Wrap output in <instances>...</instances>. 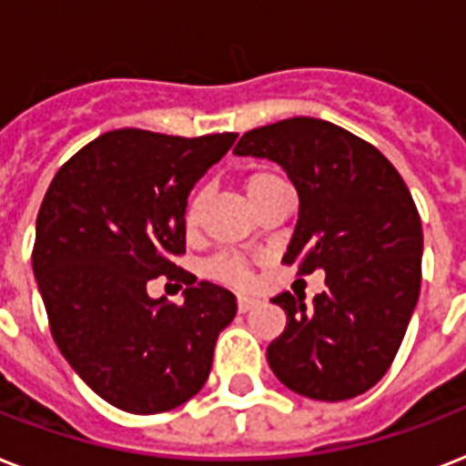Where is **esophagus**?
Listing matches in <instances>:
<instances>
[{
  "label": "esophagus",
  "instance_id": "1",
  "mask_svg": "<svg viewBox=\"0 0 466 466\" xmlns=\"http://www.w3.org/2000/svg\"><path fill=\"white\" fill-rule=\"evenodd\" d=\"M256 305H258V299L256 298H248V295H239V298H237V307H239V311L254 309Z\"/></svg>",
  "mask_w": 466,
  "mask_h": 466
}]
</instances>
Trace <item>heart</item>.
<instances>
[{
  "instance_id": "obj_1",
  "label": "heart",
  "mask_w": 466,
  "mask_h": 466,
  "mask_svg": "<svg viewBox=\"0 0 466 466\" xmlns=\"http://www.w3.org/2000/svg\"><path fill=\"white\" fill-rule=\"evenodd\" d=\"M278 186H283V181L278 178L276 174H270V171H254L251 176H247V181H244V190H247V196L251 203H258L266 193H270ZM205 200H208V193L200 190L196 196L190 198L188 208H186V229H196L200 225V219H203V210H205ZM210 273L219 280H225V283L232 285H248L251 283V270L244 261H241L239 256L225 254L215 258L210 266Z\"/></svg>"
}]
</instances>
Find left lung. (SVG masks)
Instances as JSON below:
<instances>
[{
	"instance_id": "1",
	"label": "left lung",
	"mask_w": 466,
	"mask_h": 466,
	"mask_svg": "<svg viewBox=\"0 0 466 466\" xmlns=\"http://www.w3.org/2000/svg\"><path fill=\"white\" fill-rule=\"evenodd\" d=\"M237 157L276 161L299 198L283 263L326 273V290L270 299L288 324L270 370L302 397L346 401L390 370L420 292L423 229L404 178L370 142L319 118H288L241 135Z\"/></svg>"
}]
</instances>
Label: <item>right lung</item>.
Masks as SVG:
<instances>
[{
	"label": "right lung",
	"mask_w": 466,
	"mask_h": 466,
	"mask_svg": "<svg viewBox=\"0 0 466 466\" xmlns=\"http://www.w3.org/2000/svg\"><path fill=\"white\" fill-rule=\"evenodd\" d=\"M237 135L171 137L113 130L79 149L47 188L33 276L69 368L111 406L161 413L186 404L210 375L237 299L186 273L183 305L149 298L152 278H181L193 186Z\"/></svg>",
	"instance_id": "obj_1"
}]
</instances>
